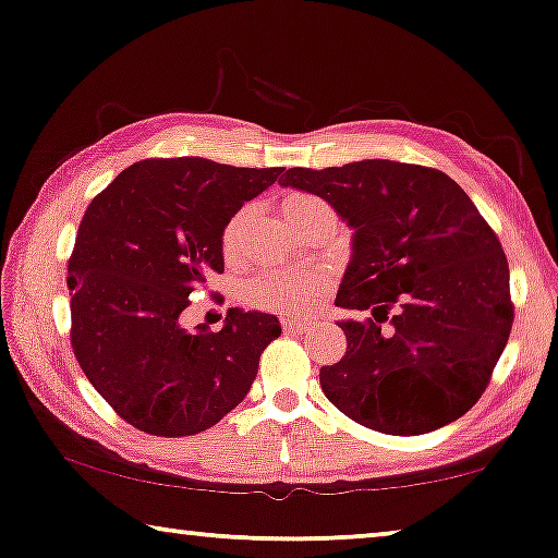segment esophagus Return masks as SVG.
<instances>
[{
	"label": "esophagus",
	"instance_id": "obj_1",
	"mask_svg": "<svg viewBox=\"0 0 558 558\" xmlns=\"http://www.w3.org/2000/svg\"><path fill=\"white\" fill-rule=\"evenodd\" d=\"M312 325H315L312 319H302V317H284V323H281V327H284L287 332H304L310 330Z\"/></svg>",
	"mask_w": 558,
	"mask_h": 558
}]
</instances>
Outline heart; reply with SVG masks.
Here are the masks:
<instances>
[{
  "mask_svg": "<svg viewBox=\"0 0 558 558\" xmlns=\"http://www.w3.org/2000/svg\"><path fill=\"white\" fill-rule=\"evenodd\" d=\"M312 203H317V197L289 193L284 197V203H281V210H284V216L289 220ZM248 218H251V208H241L239 213H233V216L228 218L223 235H220L226 256H233L235 251H239L241 233L243 228H246ZM319 292H323V279L312 271H269L251 281V296H254V302L262 304V307L284 310V312H300L304 307H310Z\"/></svg>",
  "mask_w": 558,
  "mask_h": 558,
  "instance_id": "heart-1",
  "label": "heart"
}]
</instances>
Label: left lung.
<instances>
[{
    "mask_svg": "<svg viewBox=\"0 0 558 558\" xmlns=\"http://www.w3.org/2000/svg\"><path fill=\"white\" fill-rule=\"evenodd\" d=\"M279 182L323 197L353 228L335 304L371 317L340 323L345 355L319 371L332 407L401 437L468 414L513 327L508 258L468 193L391 159L292 167Z\"/></svg>",
    "mask_w": 558,
    "mask_h": 558,
    "instance_id": "left-lung-1",
    "label": "left lung"
}]
</instances>
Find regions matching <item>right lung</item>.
<instances>
[{"label":"right lung","mask_w":558,"mask_h":558,"mask_svg":"<svg viewBox=\"0 0 558 558\" xmlns=\"http://www.w3.org/2000/svg\"><path fill=\"white\" fill-rule=\"evenodd\" d=\"M281 167L142 159L98 193L68 262L71 345L90 386L155 437L210 429L246 399L279 319L228 310L223 330L182 327L190 296L223 274V228Z\"/></svg>","instance_id":"obj_1"}]
</instances>
